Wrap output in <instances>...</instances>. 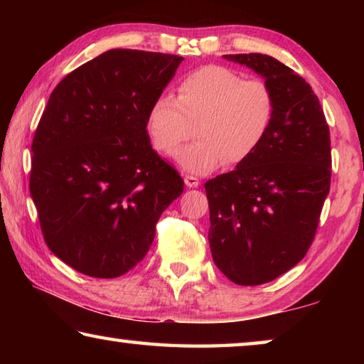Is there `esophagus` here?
<instances>
[{
  "mask_svg": "<svg viewBox=\"0 0 364 364\" xmlns=\"http://www.w3.org/2000/svg\"><path fill=\"white\" fill-rule=\"evenodd\" d=\"M184 184H186L188 188H197L200 184V181H199V178H197V176L186 175V176H184Z\"/></svg>",
  "mask_w": 364,
  "mask_h": 364,
  "instance_id": "esophagus-1",
  "label": "esophagus"
}]
</instances>
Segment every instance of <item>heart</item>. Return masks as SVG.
Returning a JSON list of instances; mask_svg holds the SVG:
<instances>
[{
	"mask_svg": "<svg viewBox=\"0 0 364 364\" xmlns=\"http://www.w3.org/2000/svg\"><path fill=\"white\" fill-rule=\"evenodd\" d=\"M276 112L274 95L263 80H244L223 65H204L188 73L175 96H160L147 112V133L154 149L171 154L189 173H208L225 162L239 165L260 149Z\"/></svg>",
	"mask_w": 364,
	"mask_h": 364,
	"instance_id": "b5f03b06",
	"label": "heart"
}]
</instances>
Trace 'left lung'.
Listing matches in <instances>:
<instances>
[{"label": "left lung", "mask_w": 364, "mask_h": 364, "mask_svg": "<svg viewBox=\"0 0 364 364\" xmlns=\"http://www.w3.org/2000/svg\"><path fill=\"white\" fill-rule=\"evenodd\" d=\"M264 78L276 112L254 156L205 183L213 262L239 286L264 284L306 255L331 186V138L311 86L267 54H226Z\"/></svg>", "instance_id": "1"}]
</instances>
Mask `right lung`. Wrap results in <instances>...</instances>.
Instances as JSON below:
<instances>
[{
    "instance_id": "obj_1",
    "label": "right lung",
    "mask_w": 364,
    "mask_h": 364,
    "mask_svg": "<svg viewBox=\"0 0 364 364\" xmlns=\"http://www.w3.org/2000/svg\"><path fill=\"white\" fill-rule=\"evenodd\" d=\"M183 58L110 49L60 80L36 127L30 194L49 250L93 278L146 257L183 178L152 149L147 112Z\"/></svg>"
}]
</instances>
